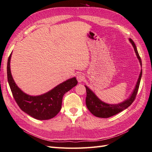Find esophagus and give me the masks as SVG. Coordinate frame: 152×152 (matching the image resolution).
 I'll list each match as a JSON object with an SVG mask.
<instances>
[{"mask_svg": "<svg viewBox=\"0 0 152 152\" xmlns=\"http://www.w3.org/2000/svg\"><path fill=\"white\" fill-rule=\"evenodd\" d=\"M77 79L79 82H82L85 79V77L83 74H82V73H79V74H77Z\"/></svg>", "mask_w": 152, "mask_h": 152, "instance_id": "esophagus-1", "label": "esophagus"}]
</instances>
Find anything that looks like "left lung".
<instances>
[{
    "label": "left lung",
    "mask_w": 152,
    "mask_h": 152,
    "mask_svg": "<svg viewBox=\"0 0 152 152\" xmlns=\"http://www.w3.org/2000/svg\"><path fill=\"white\" fill-rule=\"evenodd\" d=\"M129 42L131 43L133 48H134L137 58L138 59L140 65L142 67L141 59L140 57L138 52H137L135 44L131 39H129ZM141 76L142 69L141 70L139 78L138 79H137L134 89L132 91V93L129 96V97L126 100H124V102L119 103L118 104H108L103 102V101L101 100L98 96L94 94V92L92 91L89 87H88L87 86H85L87 92L86 103L87 109H88L90 112L92 114H93L94 116L99 118H108L123 111V110L129 107V106L132 103V102H134L137 93V91H138Z\"/></svg>",
    "instance_id": "8db88e82"
}]
</instances>
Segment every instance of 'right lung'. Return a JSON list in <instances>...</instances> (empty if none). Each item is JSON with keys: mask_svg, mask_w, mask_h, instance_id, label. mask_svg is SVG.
<instances>
[{"mask_svg": "<svg viewBox=\"0 0 152 152\" xmlns=\"http://www.w3.org/2000/svg\"><path fill=\"white\" fill-rule=\"evenodd\" d=\"M11 55L12 53L7 61V80L18 105L22 111L37 120H48L54 117L61 110L63 95L77 84L76 78L66 80L43 94H27L18 87L12 78L10 68Z\"/></svg>", "mask_w": 152, "mask_h": 152, "instance_id": "1", "label": "right lung"}]
</instances>
